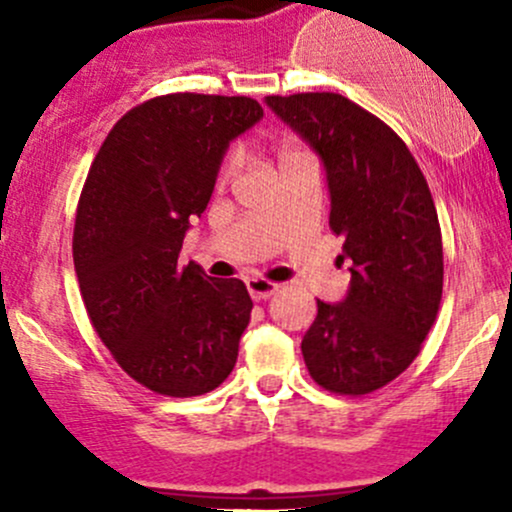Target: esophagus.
<instances>
[{"mask_svg": "<svg viewBox=\"0 0 512 512\" xmlns=\"http://www.w3.org/2000/svg\"><path fill=\"white\" fill-rule=\"evenodd\" d=\"M277 289L280 287H277L275 282L260 280V277H250V280H247V292H250V297L257 299V302H260V299H270Z\"/></svg>", "mask_w": 512, "mask_h": 512, "instance_id": "34e87169", "label": "esophagus"}]
</instances>
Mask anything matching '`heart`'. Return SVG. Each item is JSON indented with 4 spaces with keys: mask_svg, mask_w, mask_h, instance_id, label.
I'll list each match as a JSON object with an SVG mask.
<instances>
[{
    "mask_svg": "<svg viewBox=\"0 0 512 512\" xmlns=\"http://www.w3.org/2000/svg\"><path fill=\"white\" fill-rule=\"evenodd\" d=\"M232 165H235V158H232V160H230V168H227V170H232Z\"/></svg>",
    "mask_w": 512,
    "mask_h": 512,
    "instance_id": "1",
    "label": "heart"
}]
</instances>
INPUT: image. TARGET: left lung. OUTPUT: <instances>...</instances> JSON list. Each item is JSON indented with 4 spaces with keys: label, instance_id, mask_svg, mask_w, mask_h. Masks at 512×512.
Returning a JSON list of instances; mask_svg holds the SVG:
<instances>
[{
    "label": "left lung",
    "instance_id": "left-lung-1",
    "mask_svg": "<svg viewBox=\"0 0 512 512\" xmlns=\"http://www.w3.org/2000/svg\"><path fill=\"white\" fill-rule=\"evenodd\" d=\"M267 106L322 160L329 227L352 262L342 302L317 299L302 339L309 374L334 394L381 389L416 359L436 322L443 245L436 205L406 143L339 94L267 96Z\"/></svg>",
    "mask_w": 512,
    "mask_h": 512
}]
</instances>
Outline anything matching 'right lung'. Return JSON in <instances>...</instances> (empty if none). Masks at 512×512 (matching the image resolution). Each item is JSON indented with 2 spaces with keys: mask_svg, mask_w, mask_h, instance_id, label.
Listing matches in <instances>:
<instances>
[{
  "mask_svg": "<svg viewBox=\"0 0 512 512\" xmlns=\"http://www.w3.org/2000/svg\"><path fill=\"white\" fill-rule=\"evenodd\" d=\"M262 116L247 96L151 98L111 128L91 163L74 227L81 297L113 359L156 394H208L237 361L247 287L180 265V250L230 143Z\"/></svg>",
  "mask_w": 512,
  "mask_h": 512,
  "instance_id": "1",
  "label": "right lung"
}]
</instances>
